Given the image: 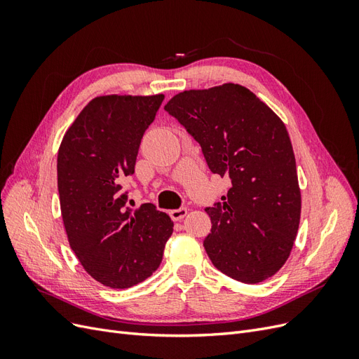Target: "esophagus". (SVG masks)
<instances>
[{"mask_svg":"<svg viewBox=\"0 0 359 359\" xmlns=\"http://www.w3.org/2000/svg\"><path fill=\"white\" fill-rule=\"evenodd\" d=\"M186 214H187V208H178V210H172L170 212H169V215H170V219L172 220H175V222H178V220H182L184 217H186Z\"/></svg>","mask_w":359,"mask_h":359,"instance_id":"esophagus-1","label":"esophagus"}]
</instances>
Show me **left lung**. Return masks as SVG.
<instances>
[{"label": "left lung", "mask_w": 359, "mask_h": 359, "mask_svg": "<svg viewBox=\"0 0 359 359\" xmlns=\"http://www.w3.org/2000/svg\"><path fill=\"white\" fill-rule=\"evenodd\" d=\"M199 142L212 173L227 177V196L206 208L212 227L206 255L223 274L260 283L285 265L301 217V190L283 121L238 83L182 91L165 106Z\"/></svg>", "instance_id": "8db88e82"}]
</instances>
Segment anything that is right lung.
<instances>
[{
    "instance_id": "right-lung-1",
    "label": "right lung",
    "mask_w": 359,
    "mask_h": 359,
    "mask_svg": "<svg viewBox=\"0 0 359 359\" xmlns=\"http://www.w3.org/2000/svg\"><path fill=\"white\" fill-rule=\"evenodd\" d=\"M163 99L95 97L60 145L58 193L69 244L86 273L112 289L132 287L153 274L173 231L166 212L153 203L130 208L121 193Z\"/></svg>"
}]
</instances>
